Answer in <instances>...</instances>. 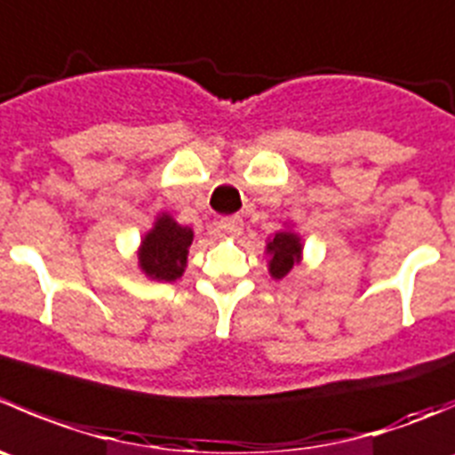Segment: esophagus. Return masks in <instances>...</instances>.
Returning a JSON list of instances; mask_svg holds the SVG:
<instances>
[{
    "instance_id": "obj_1",
    "label": "esophagus",
    "mask_w": 455,
    "mask_h": 455,
    "mask_svg": "<svg viewBox=\"0 0 455 455\" xmlns=\"http://www.w3.org/2000/svg\"><path fill=\"white\" fill-rule=\"evenodd\" d=\"M242 227H244L242 218H224L218 222V231L227 233V235H237L242 231Z\"/></svg>"
}]
</instances>
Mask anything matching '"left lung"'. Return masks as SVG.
<instances>
[{"instance_id":"obj_1","label":"left lung","mask_w":455,"mask_h":455,"mask_svg":"<svg viewBox=\"0 0 455 455\" xmlns=\"http://www.w3.org/2000/svg\"><path fill=\"white\" fill-rule=\"evenodd\" d=\"M268 253L273 255L271 258V275L273 277H284L286 273L293 268V264L298 262V255H299V240L298 235H293V233H275V237H273V242H268Z\"/></svg>"}]
</instances>
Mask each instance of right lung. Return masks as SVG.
Returning <instances> with one entry per match:
<instances>
[{
	"mask_svg": "<svg viewBox=\"0 0 455 455\" xmlns=\"http://www.w3.org/2000/svg\"><path fill=\"white\" fill-rule=\"evenodd\" d=\"M191 242V228L180 227L169 215H162L156 222V228L142 242L140 264H142L144 273L156 277V280H178L184 271V264H187Z\"/></svg>",
	"mask_w": 455,
	"mask_h": 455,
	"instance_id": "obj_1",
	"label": "right lung"
}]
</instances>
